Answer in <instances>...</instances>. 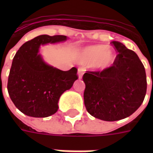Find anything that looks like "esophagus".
Returning <instances> with one entry per match:
<instances>
[{
	"label": "esophagus",
	"instance_id": "obj_1",
	"mask_svg": "<svg viewBox=\"0 0 153 153\" xmlns=\"http://www.w3.org/2000/svg\"><path fill=\"white\" fill-rule=\"evenodd\" d=\"M84 70L82 69V68H79L78 69V74H79V79H81L82 76V74H83Z\"/></svg>",
	"mask_w": 153,
	"mask_h": 153
}]
</instances>
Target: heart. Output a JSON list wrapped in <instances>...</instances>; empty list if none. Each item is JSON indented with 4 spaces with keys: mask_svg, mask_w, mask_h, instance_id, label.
I'll list each match as a JSON object with an SVG mask.
<instances>
[{
    "mask_svg": "<svg viewBox=\"0 0 153 153\" xmlns=\"http://www.w3.org/2000/svg\"><path fill=\"white\" fill-rule=\"evenodd\" d=\"M115 52L105 45L97 44L84 48L79 51L77 60L81 64H90L93 69H105L115 59Z\"/></svg>",
    "mask_w": 153,
    "mask_h": 153,
    "instance_id": "b5f03b06",
    "label": "heart"
}]
</instances>
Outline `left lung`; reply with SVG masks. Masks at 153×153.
Masks as SVG:
<instances>
[{"label": "left lung", "instance_id": "1", "mask_svg": "<svg viewBox=\"0 0 153 153\" xmlns=\"http://www.w3.org/2000/svg\"><path fill=\"white\" fill-rule=\"evenodd\" d=\"M118 53L111 67L86 71L84 103L88 113L102 121L128 117L142 104L147 90L144 65L137 55L118 41L111 42Z\"/></svg>", "mask_w": 153, "mask_h": 153}]
</instances>
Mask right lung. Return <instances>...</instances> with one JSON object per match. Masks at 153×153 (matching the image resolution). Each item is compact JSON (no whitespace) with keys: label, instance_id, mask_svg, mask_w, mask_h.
Here are the masks:
<instances>
[{"label":"right lung","instance_id":"1","mask_svg":"<svg viewBox=\"0 0 153 153\" xmlns=\"http://www.w3.org/2000/svg\"><path fill=\"white\" fill-rule=\"evenodd\" d=\"M66 36L41 35L26 42L13 58L8 92L16 107L33 117H47L59 109L60 96L78 79L77 69L67 71L48 65L39 53V47L66 41Z\"/></svg>","mask_w":153,"mask_h":153}]
</instances>
